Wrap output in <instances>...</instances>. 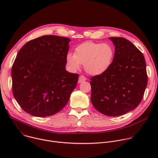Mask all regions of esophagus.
<instances>
[{"instance_id":"34e87169","label":"esophagus","mask_w":158,"mask_h":158,"mask_svg":"<svg viewBox=\"0 0 158 158\" xmlns=\"http://www.w3.org/2000/svg\"><path fill=\"white\" fill-rule=\"evenodd\" d=\"M85 81H86V77L83 76V75H81L79 76V83H81V82H84Z\"/></svg>"}]
</instances>
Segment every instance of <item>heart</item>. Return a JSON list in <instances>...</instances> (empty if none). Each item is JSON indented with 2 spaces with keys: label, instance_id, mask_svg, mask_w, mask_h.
I'll list each match as a JSON object with an SVG mask.
<instances>
[{
  "label": "heart",
  "instance_id": "1",
  "mask_svg": "<svg viewBox=\"0 0 158 158\" xmlns=\"http://www.w3.org/2000/svg\"><path fill=\"white\" fill-rule=\"evenodd\" d=\"M114 53L110 44L87 42L77 46L74 54H67L66 60L71 69L77 70L81 64H84V69L89 74L96 76L108 69Z\"/></svg>",
  "mask_w": 158,
  "mask_h": 158
}]
</instances>
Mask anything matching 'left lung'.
Segmentation results:
<instances>
[{"label": "left lung", "instance_id": "obj_1", "mask_svg": "<svg viewBox=\"0 0 158 158\" xmlns=\"http://www.w3.org/2000/svg\"><path fill=\"white\" fill-rule=\"evenodd\" d=\"M114 59L102 74L91 79V101L101 113L118 116L136 108L143 98L148 75L143 53L124 37H109Z\"/></svg>", "mask_w": 158, "mask_h": 158}]
</instances>
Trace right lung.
<instances>
[{
    "mask_svg": "<svg viewBox=\"0 0 158 158\" xmlns=\"http://www.w3.org/2000/svg\"><path fill=\"white\" fill-rule=\"evenodd\" d=\"M70 39L43 35L24 44L12 68V93L27 113L54 115L64 107L76 88L77 74L65 70Z\"/></svg>",
    "mask_w": 158,
    "mask_h": 158,
    "instance_id": "obj_1",
    "label": "right lung"
}]
</instances>
